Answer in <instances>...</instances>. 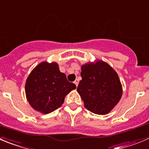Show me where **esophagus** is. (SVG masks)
Masks as SVG:
<instances>
[{"mask_svg": "<svg viewBox=\"0 0 149 149\" xmlns=\"http://www.w3.org/2000/svg\"><path fill=\"white\" fill-rule=\"evenodd\" d=\"M74 83L76 85V86H78V83H79V80H77V79H76L75 80H74Z\"/></svg>", "mask_w": 149, "mask_h": 149, "instance_id": "1", "label": "esophagus"}]
</instances>
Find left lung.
I'll return each instance as SVG.
<instances>
[{
  "label": "left lung",
  "instance_id": "left-lung-1",
  "mask_svg": "<svg viewBox=\"0 0 149 149\" xmlns=\"http://www.w3.org/2000/svg\"><path fill=\"white\" fill-rule=\"evenodd\" d=\"M81 69L82 80L77 91L85 107L96 114H107L122 96L118 74L111 66L101 61L83 65Z\"/></svg>",
  "mask_w": 149,
  "mask_h": 149
}]
</instances>
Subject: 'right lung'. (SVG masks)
<instances>
[{
  "label": "right lung",
  "instance_id": "obj_1",
  "mask_svg": "<svg viewBox=\"0 0 149 149\" xmlns=\"http://www.w3.org/2000/svg\"><path fill=\"white\" fill-rule=\"evenodd\" d=\"M75 88V84L68 81L66 74L60 72L55 62H42L38 65L25 83L29 104L34 110L46 114L60 107L65 97Z\"/></svg>",
  "mask_w": 149,
  "mask_h": 149
}]
</instances>
